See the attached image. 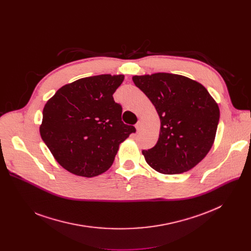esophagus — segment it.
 Instances as JSON below:
<instances>
[{"mask_svg": "<svg viewBox=\"0 0 251 251\" xmlns=\"http://www.w3.org/2000/svg\"><path fill=\"white\" fill-rule=\"evenodd\" d=\"M143 128H144V124H143L142 121H138L137 124H136V129H137L138 131H142Z\"/></svg>", "mask_w": 251, "mask_h": 251, "instance_id": "34e87169", "label": "esophagus"}]
</instances>
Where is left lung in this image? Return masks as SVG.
Segmentation results:
<instances>
[{"mask_svg":"<svg viewBox=\"0 0 251 251\" xmlns=\"http://www.w3.org/2000/svg\"><path fill=\"white\" fill-rule=\"evenodd\" d=\"M160 116L157 144L142 153L157 172L181 174L198 165L210 150L216 137L219 106L199 82L172 74L133 76Z\"/></svg>","mask_w":251,"mask_h":251,"instance_id":"obj_1","label":"left lung"}]
</instances>
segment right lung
I'll return each mask as SVG.
<instances>
[{"mask_svg": "<svg viewBox=\"0 0 251 251\" xmlns=\"http://www.w3.org/2000/svg\"><path fill=\"white\" fill-rule=\"evenodd\" d=\"M124 75H102L59 88L47 102L40 132L43 141L68 172L91 177L108 170L121 143L135 133L121 119L113 93Z\"/></svg>", "mask_w": 251, "mask_h": 251, "instance_id": "obj_1", "label": "right lung"}]
</instances>
